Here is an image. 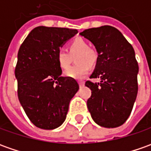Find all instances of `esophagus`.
Segmentation results:
<instances>
[{
  "label": "esophagus",
  "instance_id": "esophagus-1",
  "mask_svg": "<svg viewBox=\"0 0 151 151\" xmlns=\"http://www.w3.org/2000/svg\"><path fill=\"white\" fill-rule=\"evenodd\" d=\"M78 84H79V87H83L84 82L83 81H79V82H78Z\"/></svg>",
  "mask_w": 151,
  "mask_h": 151
}]
</instances>
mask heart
I'll list each match as a JSON object with an SVG mask.
<instances>
[{
    "label": "heart",
    "instance_id": "b5f03b06",
    "mask_svg": "<svg viewBox=\"0 0 151 151\" xmlns=\"http://www.w3.org/2000/svg\"><path fill=\"white\" fill-rule=\"evenodd\" d=\"M68 52L64 49L57 51L56 58L59 67L67 69L72 62V57L77 55L76 62L77 64L64 72V75L74 79H82L88 75L90 66H93L97 59V52L83 39H75L68 45Z\"/></svg>",
    "mask_w": 151,
    "mask_h": 151
}]
</instances>
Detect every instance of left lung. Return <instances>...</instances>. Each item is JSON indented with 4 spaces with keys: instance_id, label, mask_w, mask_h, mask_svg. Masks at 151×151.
I'll list each match as a JSON object with an SVG mask.
<instances>
[{
    "instance_id": "1",
    "label": "left lung",
    "mask_w": 151,
    "mask_h": 151,
    "mask_svg": "<svg viewBox=\"0 0 151 151\" xmlns=\"http://www.w3.org/2000/svg\"><path fill=\"white\" fill-rule=\"evenodd\" d=\"M80 35L96 47L98 57L85 85L92 90L87 106L97 125L106 128L122 126L129 117L138 92V63L132 45L117 29L110 25L85 29Z\"/></svg>"
}]
</instances>
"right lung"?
I'll return each instance as SVG.
<instances>
[{
  "label": "right lung",
  "instance_id": "1",
  "mask_svg": "<svg viewBox=\"0 0 151 151\" xmlns=\"http://www.w3.org/2000/svg\"><path fill=\"white\" fill-rule=\"evenodd\" d=\"M77 29L38 26L19 47L15 75L18 98L35 127L53 130L65 121L69 102L78 91L74 78L61 77L56 54Z\"/></svg>",
  "mask_w": 151,
  "mask_h": 151
}]
</instances>
